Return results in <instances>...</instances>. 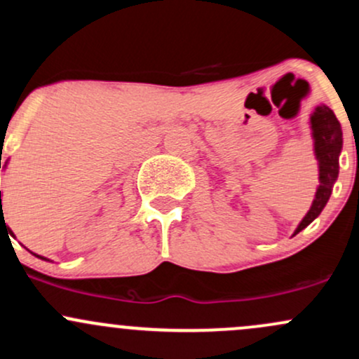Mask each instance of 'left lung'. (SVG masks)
Here are the masks:
<instances>
[{"instance_id":"left-lung-1","label":"left lung","mask_w":359,"mask_h":359,"mask_svg":"<svg viewBox=\"0 0 359 359\" xmlns=\"http://www.w3.org/2000/svg\"><path fill=\"white\" fill-rule=\"evenodd\" d=\"M311 125V137H313L315 157L318 161V188L315 194L313 203L310 210L304 215L303 221L296 227L294 234L304 229L310 222H313L318 217L320 212L329 202L330 194L335 180L339 176V156L342 149V130L341 123L335 118L334 111L325 104H320L315 107L313 114L310 118Z\"/></svg>"}]
</instances>
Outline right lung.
I'll return each mask as SVG.
<instances>
[{
  "label": "right lung",
  "mask_w": 359,
  "mask_h": 359,
  "mask_svg": "<svg viewBox=\"0 0 359 359\" xmlns=\"http://www.w3.org/2000/svg\"><path fill=\"white\" fill-rule=\"evenodd\" d=\"M3 229H6V231H8V233L11 234V236H13V233H11V229H10L8 226H6V222H5V217H3V205H1V233H3ZM30 253H32V252H30ZM32 255H36V253H32ZM36 257H37V258H41V260H46V262H49L48 258H46V257H41V255H36Z\"/></svg>",
  "instance_id": "1"
}]
</instances>
